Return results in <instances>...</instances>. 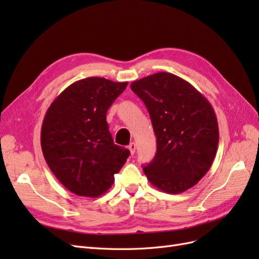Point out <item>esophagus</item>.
Masks as SVG:
<instances>
[{
    "instance_id": "34e87169",
    "label": "esophagus",
    "mask_w": 259,
    "mask_h": 259,
    "mask_svg": "<svg viewBox=\"0 0 259 259\" xmlns=\"http://www.w3.org/2000/svg\"><path fill=\"white\" fill-rule=\"evenodd\" d=\"M128 150H130V152H131L132 155L135 153V150H136V145H135V143H131V144L128 145Z\"/></svg>"
}]
</instances>
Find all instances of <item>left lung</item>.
Here are the masks:
<instances>
[{
    "label": "left lung",
    "instance_id": "8db88e82",
    "mask_svg": "<svg viewBox=\"0 0 259 259\" xmlns=\"http://www.w3.org/2000/svg\"><path fill=\"white\" fill-rule=\"evenodd\" d=\"M131 89L146 105L156 136L154 159L143 167L148 180L166 193L190 189L207 173L217 152L213 107L189 82L168 72L134 81Z\"/></svg>",
    "mask_w": 259,
    "mask_h": 259
}]
</instances>
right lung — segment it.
I'll return each instance as SVG.
<instances>
[{"label": "right lung", "instance_id": "right-lung-1", "mask_svg": "<svg viewBox=\"0 0 259 259\" xmlns=\"http://www.w3.org/2000/svg\"><path fill=\"white\" fill-rule=\"evenodd\" d=\"M128 82L92 76L69 85L44 116L41 147L59 182L80 197L97 198L110 189L130 151L114 145L107 111Z\"/></svg>", "mask_w": 259, "mask_h": 259}]
</instances>
